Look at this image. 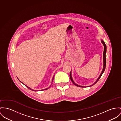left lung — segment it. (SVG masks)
Segmentation results:
<instances>
[{
    "label": "left lung",
    "instance_id": "8db88e82",
    "mask_svg": "<svg viewBox=\"0 0 121 121\" xmlns=\"http://www.w3.org/2000/svg\"><path fill=\"white\" fill-rule=\"evenodd\" d=\"M101 42L103 44V45L104 46V53H103V61H104V66H103V69L102 71V73H101V74L100 75V76H99V77L98 78V79H97V80L96 81V82L95 83H94L91 86H93V85H94L96 83V82H98V81L99 80V79H100V78L101 77L103 73L104 72V71L105 70V67H106V57H105V54H106V46L105 45V44L104 43V41H103L102 40H101ZM69 76H70V80L71 81H72V82H73V83L74 84V85L77 86H79V87H86V86H80V85H78L77 84H76V83H75L73 81V79L72 78V76H71V71H70V74H69ZM88 86H86V87H88Z\"/></svg>",
    "mask_w": 121,
    "mask_h": 121
}]
</instances>
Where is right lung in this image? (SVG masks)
I'll list each match as a JSON object with an SVG mask.
<instances>
[{
    "label": "right lung",
    "mask_w": 121,
    "mask_h": 121,
    "mask_svg": "<svg viewBox=\"0 0 121 121\" xmlns=\"http://www.w3.org/2000/svg\"><path fill=\"white\" fill-rule=\"evenodd\" d=\"M53 78H54V76H53V79H52V82H53ZM25 86H27V87H28V88H29V89H30V90H33V91H35V90H32V89H31V88H29V87H28V86H26V85H25ZM51 86H50V87H48V88H46V89H44V90H47V89H48V88H50V87H51Z\"/></svg>",
    "instance_id": "obj_1"
}]
</instances>
